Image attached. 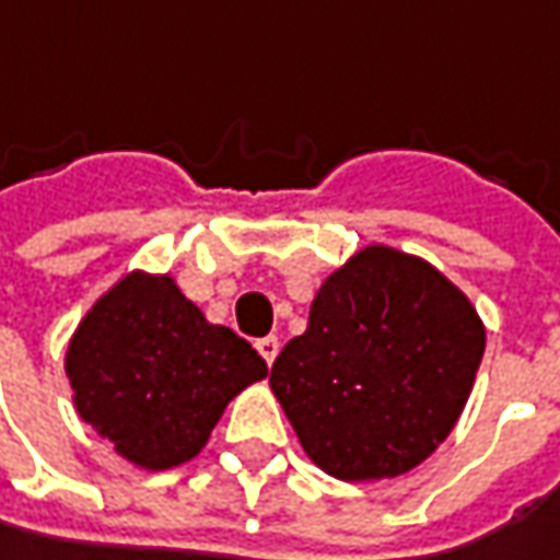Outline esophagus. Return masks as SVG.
<instances>
[{
	"instance_id": "34e87169",
	"label": "esophagus",
	"mask_w": 560,
	"mask_h": 560,
	"mask_svg": "<svg viewBox=\"0 0 560 560\" xmlns=\"http://www.w3.org/2000/svg\"><path fill=\"white\" fill-rule=\"evenodd\" d=\"M256 351L262 353V360L272 366V363H276V357H279V338H276V335H266V338H259V341H256Z\"/></svg>"
}]
</instances>
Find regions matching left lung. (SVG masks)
<instances>
[{"label": "left lung", "mask_w": 560, "mask_h": 560, "mask_svg": "<svg viewBox=\"0 0 560 560\" xmlns=\"http://www.w3.org/2000/svg\"><path fill=\"white\" fill-rule=\"evenodd\" d=\"M482 351L486 326L454 281L423 256L370 244L319 284L269 385L319 470L376 482L448 439Z\"/></svg>", "instance_id": "8db88e82"}]
</instances>
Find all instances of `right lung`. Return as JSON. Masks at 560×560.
<instances>
[{
	"label": "right lung",
	"mask_w": 560,
	"mask_h": 560,
	"mask_svg": "<svg viewBox=\"0 0 560 560\" xmlns=\"http://www.w3.org/2000/svg\"><path fill=\"white\" fill-rule=\"evenodd\" d=\"M65 376L78 417L140 470L207 448L229 401L269 376L259 353L215 326L172 276L131 269L78 323Z\"/></svg>",
	"instance_id": "1"
}]
</instances>
